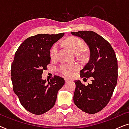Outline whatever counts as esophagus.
I'll return each mask as SVG.
<instances>
[{
	"mask_svg": "<svg viewBox=\"0 0 129 129\" xmlns=\"http://www.w3.org/2000/svg\"><path fill=\"white\" fill-rule=\"evenodd\" d=\"M64 80H65V82H66V83L70 82V80H69V79H65Z\"/></svg>",
	"mask_w": 129,
	"mask_h": 129,
	"instance_id": "1",
	"label": "esophagus"
}]
</instances>
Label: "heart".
<instances>
[{
    "instance_id": "b5f03b06",
    "label": "heart",
    "mask_w": 129,
    "mask_h": 129,
    "mask_svg": "<svg viewBox=\"0 0 129 129\" xmlns=\"http://www.w3.org/2000/svg\"><path fill=\"white\" fill-rule=\"evenodd\" d=\"M64 45L75 54H79L84 50L85 43L83 40L76 37H70L67 39L64 42ZM58 46L57 45H54L51 49L50 56L52 59H56L57 55ZM75 70V66L61 65L59 68V71L66 76H70L72 72Z\"/></svg>"
}]
</instances>
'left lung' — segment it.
<instances>
[{"mask_svg":"<svg viewBox=\"0 0 129 129\" xmlns=\"http://www.w3.org/2000/svg\"><path fill=\"white\" fill-rule=\"evenodd\" d=\"M72 35L82 38L89 46L90 58L81 70L80 77H92L85 86L75 81L73 101L76 106L89 114L102 110L110 101L117 81V60L110 44L93 31H79Z\"/></svg>","mask_w":129,"mask_h":129,"instance_id":"left-lung-1","label":"left lung"}]
</instances>
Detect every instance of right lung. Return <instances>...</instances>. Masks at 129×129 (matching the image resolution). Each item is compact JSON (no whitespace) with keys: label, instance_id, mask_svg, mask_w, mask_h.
<instances>
[{"label":"right lung","instance_id":"1","mask_svg":"<svg viewBox=\"0 0 129 129\" xmlns=\"http://www.w3.org/2000/svg\"><path fill=\"white\" fill-rule=\"evenodd\" d=\"M64 35L29 37L15 53L11 66L13 89L22 106L31 113L42 114L52 109L58 91L64 84V79L58 76L47 81L42 78L43 70L50 63L51 47Z\"/></svg>","mask_w":129,"mask_h":129}]
</instances>
